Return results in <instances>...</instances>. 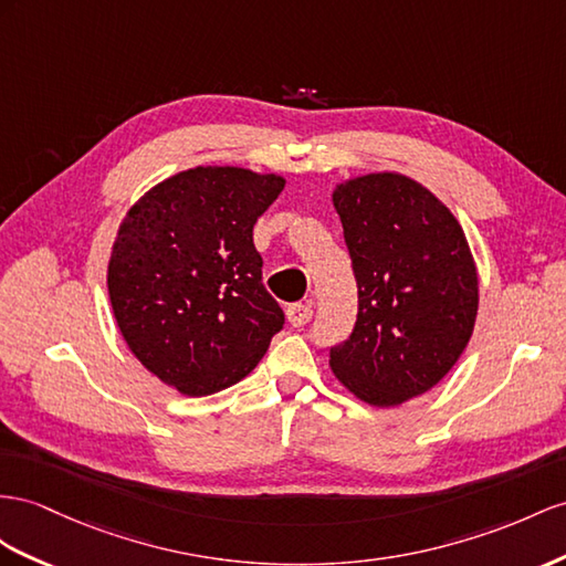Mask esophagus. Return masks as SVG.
Wrapping results in <instances>:
<instances>
[{"label": "esophagus", "mask_w": 566, "mask_h": 566, "mask_svg": "<svg viewBox=\"0 0 566 566\" xmlns=\"http://www.w3.org/2000/svg\"><path fill=\"white\" fill-rule=\"evenodd\" d=\"M313 317V308L308 303H292V306H286V321L292 327H303L306 323H311Z\"/></svg>", "instance_id": "obj_1"}]
</instances>
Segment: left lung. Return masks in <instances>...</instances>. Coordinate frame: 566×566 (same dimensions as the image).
I'll return each mask as SVG.
<instances>
[{
	"label": "left lung",
	"mask_w": 566,
	"mask_h": 566,
	"mask_svg": "<svg viewBox=\"0 0 566 566\" xmlns=\"http://www.w3.org/2000/svg\"><path fill=\"white\" fill-rule=\"evenodd\" d=\"M358 286L352 335L329 349L339 382L399 407L452 370L473 335L478 274L457 217L401 174H366L332 193Z\"/></svg>",
	"instance_id": "obj_1"
}]
</instances>
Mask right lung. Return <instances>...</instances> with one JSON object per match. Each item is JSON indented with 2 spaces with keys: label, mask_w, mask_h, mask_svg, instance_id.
I'll return each instance as SVG.
<instances>
[{
  "label": "right lung",
  "mask_w": 566,
  "mask_h": 566,
  "mask_svg": "<svg viewBox=\"0 0 566 566\" xmlns=\"http://www.w3.org/2000/svg\"><path fill=\"white\" fill-rule=\"evenodd\" d=\"M282 188L277 174L196 167L124 217L107 268L112 311L128 349L181 395L237 385L284 325L253 245V224Z\"/></svg>",
  "instance_id": "right-lung-1"
}]
</instances>
